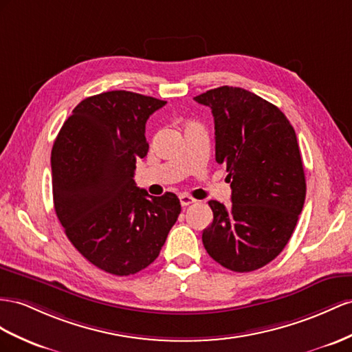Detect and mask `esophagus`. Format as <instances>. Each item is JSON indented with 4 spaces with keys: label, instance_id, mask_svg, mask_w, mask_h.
Here are the masks:
<instances>
[{
    "label": "esophagus",
    "instance_id": "1",
    "mask_svg": "<svg viewBox=\"0 0 352 352\" xmlns=\"http://www.w3.org/2000/svg\"><path fill=\"white\" fill-rule=\"evenodd\" d=\"M196 202V199H193L192 196H188V195H179V204H182V206H188V205H192V204H195Z\"/></svg>",
    "mask_w": 352,
    "mask_h": 352
}]
</instances>
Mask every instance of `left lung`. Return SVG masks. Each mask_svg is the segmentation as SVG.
Returning <instances> with one entry per match:
<instances>
[{"label":"left lung","instance_id":"obj_1","mask_svg":"<svg viewBox=\"0 0 352 352\" xmlns=\"http://www.w3.org/2000/svg\"><path fill=\"white\" fill-rule=\"evenodd\" d=\"M214 116L215 160L229 173L232 205L210 201L204 247L233 272L263 267L290 241L306 182L296 132L285 114L245 89L221 86L195 96Z\"/></svg>","mask_w":352,"mask_h":352}]
</instances>
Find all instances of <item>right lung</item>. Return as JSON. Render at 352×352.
I'll return each instance as SVG.
<instances>
[{"label":"right lung","mask_w":352,"mask_h":352,"mask_svg":"<svg viewBox=\"0 0 352 352\" xmlns=\"http://www.w3.org/2000/svg\"><path fill=\"white\" fill-rule=\"evenodd\" d=\"M166 104L126 90L83 99L52 148L53 204L80 254L117 276L155 262L182 205L170 192L150 196L133 182L147 156L146 123Z\"/></svg>","instance_id":"right-lung-1"}]
</instances>
